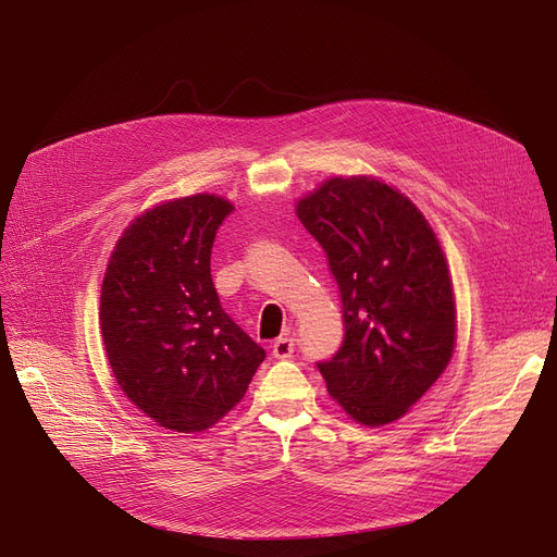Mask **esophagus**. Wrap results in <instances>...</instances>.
I'll use <instances>...</instances> for the list:
<instances>
[{
    "instance_id": "obj_1",
    "label": "esophagus",
    "mask_w": 557,
    "mask_h": 557,
    "mask_svg": "<svg viewBox=\"0 0 557 557\" xmlns=\"http://www.w3.org/2000/svg\"><path fill=\"white\" fill-rule=\"evenodd\" d=\"M294 348H296V344H294L292 336H280V338H275V342H273L271 352L277 359H288V357L294 355Z\"/></svg>"
}]
</instances>
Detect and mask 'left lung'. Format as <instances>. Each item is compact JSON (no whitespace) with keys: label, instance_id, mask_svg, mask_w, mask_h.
Segmentation results:
<instances>
[{"label":"left lung","instance_id":"obj_1","mask_svg":"<svg viewBox=\"0 0 557 557\" xmlns=\"http://www.w3.org/2000/svg\"><path fill=\"white\" fill-rule=\"evenodd\" d=\"M344 305V344L319 361L330 396L361 425L400 419L446 371L455 296L444 250L417 205L375 177H330L296 205Z\"/></svg>","mask_w":557,"mask_h":557}]
</instances>
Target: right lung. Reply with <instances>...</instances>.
<instances>
[{"label":"right lung","mask_w":557,"mask_h":557,"mask_svg":"<svg viewBox=\"0 0 557 557\" xmlns=\"http://www.w3.org/2000/svg\"><path fill=\"white\" fill-rule=\"evenodd\" d=\"M232 202L209 193L161 202L111 252L100 327L120 389L161 428L202 432L246 396L265 352L221 307L215 230Z\"/></svg>","instance_id":"right-lung-1"}]
</instances>
